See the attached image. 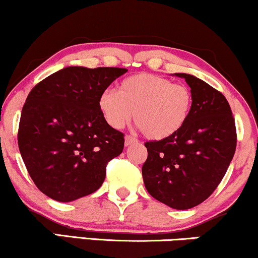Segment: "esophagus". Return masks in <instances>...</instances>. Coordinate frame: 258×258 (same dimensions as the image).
Here are the masks:
<instances>
[{"instance_id":"obj_1","label":"esophagus","mask_w":258,"mask_h":258,"mask_svg":"<svg viewBox=\"0 0 258 258\" xmlns=\"http://www.w3.org/2000/svg\"><path fill=\"white\" fill-rule=\"evenodd\" d=\"M136 142H138V139L134 138V136L125 135V138H124V145L125 146H130L133 144H136Z\"/></svg>"}]
</instances>
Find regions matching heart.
Here are the masks:
<instances>
[{
	"label": "heart",
	"instance_id": "b5f03b06",
	"mask_svg": "<svg viewBox=\"0 0 258 258\" xmlns=\"http://www.w3.org/2000/svg\"><path fill=\"white\" fill-rule=\"evenodd\" d=\"M194 106L189 86L151 73H139L120 82L118 92L106 88L98 98L104 119L122 129L134 119L146 138L164 140L185 125Z\"/></svg>",
	"mask_w": 258,
	"mask_h": 258
}]
</instances>
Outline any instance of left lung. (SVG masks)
<instances>
[{"mask_svg":"<svg viewBox=\"0 0 258 258\" xmlns=\"http://www.w3.org/2000/svg\"><path fill=\"white\" fill-rule=\"evenodd\" d=\"M184 78L194 94L189 119L171 138L147 141L142 165L147 191L174 209L192 208L212 195L237 147V130L225 95L195 76Z\"/></svg>","mask_w":258,"mask_h":258,"instance_id":"1","label":"left lung"}]
</instances>
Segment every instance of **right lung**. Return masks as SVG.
<instances>
[{"label":"right lung","instance_id":"obj_1","mask_svg":"<svg viewBox=\"0 0 258 258\" xmlns=\"http://www.w3.org/2000/svg\"><path fill=\"white\" fill-rule=\"evenodd\" d=\"M128 71L67 67L32 88L21 111L18 145L41 192L71 202L103 184L106 166L124 147V134L106 123L98 98Z\"/></svg>","mask_w":258,"mask_h":258}]
</instances>
